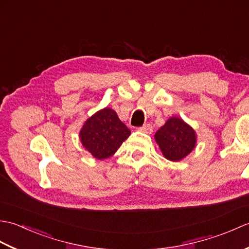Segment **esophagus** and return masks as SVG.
<instances>
[{"instance_id":"34e87169","label":"esophagus","mask_w":249,"mask_h":249,"mask_svg":"<svg viewBox=\"0 0 249 249\" xmlns=\"http://www.w3.org/2000/svg\"><path fill=\"white\" fill-rule=\"evenodd\" d=\"M140 131H142V133H145V134H151L153 131V127L151 124H144L143 126H141V127L139 128Z\"/></svg>"}]
</instances>
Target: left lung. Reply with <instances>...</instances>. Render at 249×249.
Instances as JSON below:
<instances>
[{
	"instance_id": "8db88e82",
	"label": "left lung",
	"mask_w": 249,
	"mask_h": 249,
	"mask_svg": "<svg viewBox=\"0 0 249 249\" xmlns=\"http://www.w3.org/2000/svg\"><path fill=\"white\" fill-rule=\"evenodd\" d=\"M155 140L167 160L178 161L195 149L197 136L182 119L172 116L157 130Z\"/></svg>"
}]
</instances>
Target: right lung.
Here are the masks:
<instances>
[{
    "label": "right lung",
    "instance_id": "right-lung-1",
    "mask_svg": "<svg viewBox=\"0 0 249 249\" xmlns=\"http://www.w3.org/2000/svg\"><path fill=\"white\" fill-rule=\"evenodd\" d=\"M129 135L130 130L121 122L115 111L105 108L84 122L80 140L84 149L102 160L112 156Z\"/></svg>",
    "mask_w": 249,
    "mask_h": 249
}]
</instances>
